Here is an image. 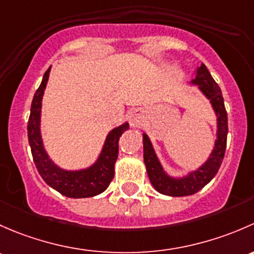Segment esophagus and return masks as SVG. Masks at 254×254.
I'll return each mask as SVG.
<instances>
[{"label": "esophagus", "instance_id": "obj_1", "mask_svg": "<svg viewBox=\"0 0 254 254\" xmlns=\"http://www.w3.org/2000/svg\"><path fill=\"white\" fill-rule=\"evenodd\" d=\"M129 124L133 127H139L143 124V116L142 112L139 110H134L133 112H130L129 115Z\"/></svg>", "mask_w": 254, "mask_h": 254}]
</instances>
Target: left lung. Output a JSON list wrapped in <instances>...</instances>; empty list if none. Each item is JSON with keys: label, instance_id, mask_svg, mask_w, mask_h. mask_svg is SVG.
Returning a JSON list of instances; mask_svg holds the SVG:
<instances>
[{"label": "left lung", "instance_id": "8db88e82", "mask_svg": "<svg viewBox=\"0 0 254 254\" xmlns=\"http://www.w3.org/2000/svg\"><path fill=\"white\" fill-rule=\"evenodd\" d=\"M190 83L198 85V89L210 101L216 115V139L214 149L208 160L194 171H190L187 176L172 177L166 174L163 165L159 161L153 144L145 133H143V150H144V164L153 187L159 193L170 197H184L190 195L202 190L205 185L213 180L218 174L226 150L227 138V114L224 105V98L220 88L213 79L204 64L195 70V77Z\"/></svg>", "mask_w": 254, "mask_h": 254}]
</instances>
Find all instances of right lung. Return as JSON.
Instances as JSON below:
<instances>
[{
	"mask_svg": "<svg viewBox=\"0 0 254 254\" xmlns=\"http://www.w3.org/2000/svg\"><path fill=\"white\" fill-rule=\"evenodd\" d=\"M50 69L51 67L45 72L40 87L34 95L28 121V139L34 163L44 181L61 194L69 198L94 197L103 193L114 179L115 163L119 156V139L122 133L129 128V125L125 122L109 133L98 160L91 166L73 171L57 166L44 148L40 132L41 101L48 84Z\"/></svg>",
	"mask_w": 254,
	"mask_h": 254,
	"instance_id": "right-lung-1",
	"label": "right lung"
}]
</instances>
